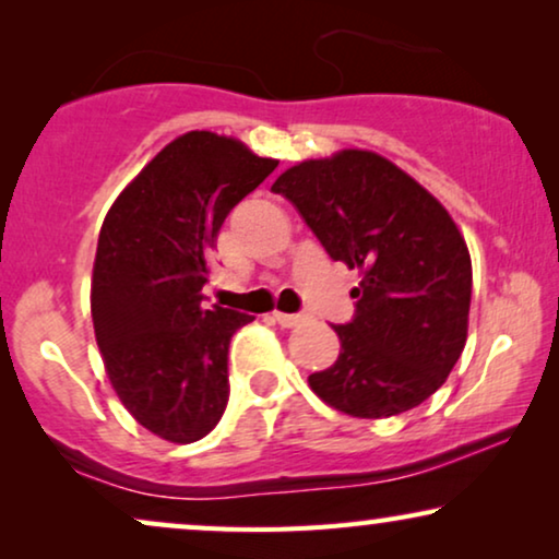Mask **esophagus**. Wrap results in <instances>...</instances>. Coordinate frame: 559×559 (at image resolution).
<instances>
[{"label": "esophagus", "mask_w": 559, "mask_h": 559, "mask_svg": "<svg viewBox=\"0 0 559 559\" xmlns=\"http://www.w3.org/2000/svg\"><path fill=\"white\" fill-rule=\"evenodd\" d=\"M274 320H277L282 328H297L305 323V316H300V312H274Z\"/></svg>", "instance_id": "1"}]
</instances>
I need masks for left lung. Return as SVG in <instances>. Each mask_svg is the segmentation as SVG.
Here are the masks:
<instances>
[{
  "label": "left lung",
  "instance_id": "obj_1",
  "mask_svg": "<svg viewBox=\"0 0 559 559\" xmlns=\"http://www.w3.org/2000/svg\"><path fill=\"white\" fill-rule=\"evenodd\" d=\"M335 262L361 272L341 354L310 389L350 417L402 415L438 392L468 335L473 270L438 198L386 157L343 150L274 180Z\"/></svg>",
  "mask_w": 559,
  "mask_h": 559
}]
</instances>
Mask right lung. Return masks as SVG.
I'll list each match as a JSON object with an SVG mask.
<instances>
[{
	"label": "right lung",
	"mask_w": 559,
	"mask_h": 559,
	"mask_svg": "<svg viewBox=\"0 0 559 559\" xmlns=\"http://www.w3.org/2000/svg\"><path fill=\"white\" fill-rule=\"evenodd\" d=\"M277 159L213 132L173 140L106 213L91 318L106 373L136 423L195 442L228 402V343L251 316L203 305L209 254L231 209Z\"/></svg>",
	"instance_id": "1"
}]
</instances>
